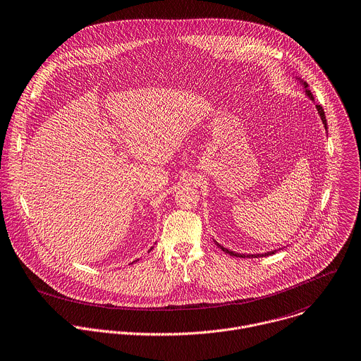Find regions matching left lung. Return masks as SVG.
Segmentation results:
<instances>
[{"mask_svg":"<svg viewBox=\"0 0 361 361\" xmlns=\"http://www.w3.org/2000/svg\"><path fill=\"white\" fill-rule=\"evenodd\" d=\"M295 80L305 89V96L307 97V99H310L313 103H314V97H313V94H312V92L307 89V83L303 80V79H300L299 76H295ZM316 110H317V113H319V116H320V118H322V122H323V126H324V129L327 130V120H326V116H324V111H323V109H322V106L320 104H316ZM215 244L225 252V254H229V255H232V257H236V258H261V257H268V255H272V254H275L278 250H272V251H268V252H262V254H239V252H235V251H231V250H228V248H225V247H222V245H219L216 241H215Z\"/></svg>","mask_w":361,"mask_h":361,"instance_id":"left-lung-1","label":"left lung"}]
</instances>
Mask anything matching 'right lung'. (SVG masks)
<instances>
[{"label":"right lung","mask_w":361,"mask_h":361,"mask_svg":"<svg viewBox=\"0 0 361 361\" xmlns=\"http://www.w3.org/2000/svg\"><path fill=\"white\" fill-rule=\"evenodd\" d=\"M152 250H153V247H152ZM137 261H139V259H137Z\"/></svg>","instance_id":"add662e5"}]
</instances>
